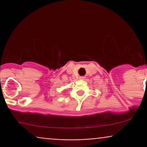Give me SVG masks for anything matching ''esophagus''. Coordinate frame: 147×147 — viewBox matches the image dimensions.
Segmentation results:
<instances>
[{
  "label": "esophagus",
  "mask_w": 147,
  "mask_h": 147,
  "mask_svg": "<svg viewBox=\"0 0 147 147\" xmlns=\"http://www.w3.org/2000/svg\"><path fill=\"white\" fill-rule=\"evenodd\" d=\"M86 77H84V76H80V77H79V79H82V80H83V79H84Z\"/></svg>",
  "instance_id": "obj_1"
}]
</instances>
